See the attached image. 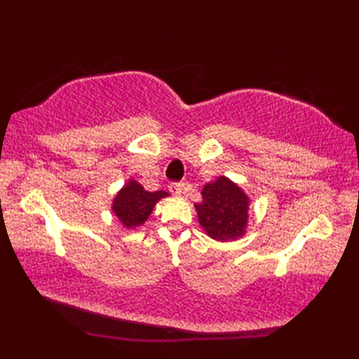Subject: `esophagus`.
I'll return each instance as SVG.
<instances>
[{"label":"esophagus","mask_w":359,"mask_h":359,"mask_svg":"<svg viewBox=\"0 0 359 359\" xmlns=\"http://www.w3.org/2000/svg\"><path fill=\"white\" fill-rule=\"evenodd\" d=\"M182 189H184V184H180V182H172V184H170V191L175 196H180Z\"/></svg>","instance_id":"34e87169"}]
</instances>
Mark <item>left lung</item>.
Returning <instances> with one entry per match:
<instances>
[{
  "mask_svg": "<svg viewBox=\"0 0 359 359\" xmlns=\"http://www.w3.org/2000/svg\"><path fill=\"white\" fill-rule=\"evenodd\" d=\"M248 197L242 189L220 175L202 189V202L196 203L199 224L210 238L228 242L242 238L248 222Z\"/></svg>",
  "mask_w": 359,
  "mask_h": 359,
  "instance_id": "1",
  "label": "left lung"
}]
</instances>
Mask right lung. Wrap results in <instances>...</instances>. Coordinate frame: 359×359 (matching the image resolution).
I'll use <instances>...</instances> for the list:
<instances>
[{
    "label": "right lung",
    "instance_id": "right-lung-1",
    "mask_svg": "<svg viewBox=\"0 0 359 359\" xmlns=\"http://www.w3.org/2000/svg\"><path fill=\"white\" fill-rule=\"evenodd\" d=\"M166 196V191L151 193L147 191L139 182L129 180L114 199L112 211L118 217L121 225L134 228L142 225L149 217L154 205Z\"/></svg>",
    "mask_w": 359,
    "mask_h": 359
}]
</instances>
